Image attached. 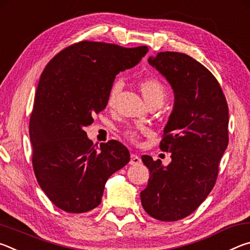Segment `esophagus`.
Segmentation results:
<instances>
[{
  "label": "esophagus",
  "instance_id": "34e87169",
  "mask_svg": "<svg viewBox=\"0 0 250 250\" xmlns=\"http://www.w3.org/2000/svg\"><path fill=\"white\" fill-rule=\"evenodd\" d=\"M129 163L131 164V166H137V164H140L141 163L140 156H138L135 154H131V159H130Z\"/></svg>",
  "mask_w": 250,
  "mask_h": 250
}]
</instances>
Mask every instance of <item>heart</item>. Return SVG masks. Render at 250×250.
I'll return each mask as SVG.
<instances>
[{
	"label": "heart",
	"instance_id": "b5f03b06",
	"mask_svg": "<svg viewBox=\"0 0 250 250\" xmlns=\"http://www.w3.org/2000/svg\"><path fill=\"white\" fill-rule=\"evenodd\" d=\"M139 90H140L143 99L146 100V104L153 101H161L163 103V100L166 99L167 90L166 87L163 86V83L160 80L155 78H146L141 80L138 84ZM121 90V84L119 83H113L111 89L109 91L108 98H107V104L109 107H112L116 103V99L119 92ZM125 135L131 141H137L138 139V132L133 129H128L125 131Z\"/></svg>",
	"mask_w": 250,
	"mask_h": 250
}]
</instances>
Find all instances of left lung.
<instances>
[{
    "label": "left lung",
    "mask_w": 250,
    "mask_h": 250,
    "mask_svg": "<svg viewBox=\"0 0 250 250\" xmlns=\"http://www.w3.org/2000/svg\"><path fill=\"white\" fill-rule=\"evenodd\" d=\"M147 62L174 94L160 143L172 161L164 167L161 160L142 155L150 179L141 203L150 216L174 222L192 214L214 188L228 145V107L216 78L188 55L162 52Z\"/></svg>",
    "instance_id": "8db88e82"
}]
</instances>
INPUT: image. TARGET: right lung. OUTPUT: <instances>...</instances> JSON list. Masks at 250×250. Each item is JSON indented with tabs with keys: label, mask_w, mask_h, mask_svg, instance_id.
I'll use <instances>...</instances> for the list:
<instances>
[{
	"label": "right lung",
	"mask_w": 250,
	"mask_h": 250,
	"mask_svg": "<svg viewBox=\"0 0 250 250\" xmlns=\"http://www.w3.org/2000/svg\"><path fill=\"white\" fill-rule=\"evenodd\" d=\"M146 46L125 48L83 41L46 66L29 121L36 180L55 206L84 213L98 206L105 182L130 161L116 140L95 146L84 128L107 105L116 76L138 65Z\"/></svg>",
	"instance_id": "obj_1"
}]
</instances>
